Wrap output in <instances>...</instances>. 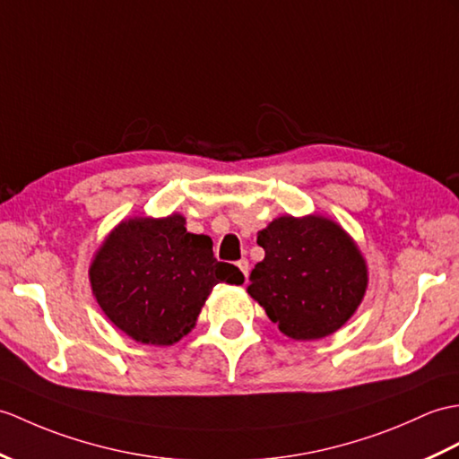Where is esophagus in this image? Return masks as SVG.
Listing matches in <instances>:
<instances>
[{"label":"esophagus","instance_id":"1","mask_svg":"<svg viewBox=\"0 0 459 459\" xmlns=\"http://www.w3.org/2000/svg\"><path fill=\"white\" fill-rule=\"evenodd\" d=\"M238 270L244 273V278H248V270H250V264H248V260L247 258H242V260H238Z\"/></svg>","mask_w":459,"mask_h":459}]
</instances>
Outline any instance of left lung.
<instances>
[{
    "label": "left lung",
    "instance_id": "1",
    "mask_svg": "<svg viewBox=\"0 0 459 459\" xmlns=\"http://www.w3.org/2000/svg\"><path fill=\"white\" fill-rule=\"evenodd\" d=\"M264 260L248 295L293 340H318L342 328L364 301V254L340 222L325 215L273 219L258 232Z\"/></svg>",
    "mask_w": 459,
    "mask_h": 459
}]
</instances>
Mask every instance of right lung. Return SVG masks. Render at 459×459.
Segmentation results:
<instances>
[{"instance_id": "obj_1", "label": "right lung", "mask_w": 459, "mask_h": 459, "mask_svg": "<svg viewBox=\"0 0 459 459\" xmlns=\"http://www.w3.org/2000/svg\"><path fill=\"white\" fill-rule=\"evenodd\" d=\"M242 285L232 264L217 262L207 234L186 229V217L136 215L121 221L95 250L90 283L109 321L151 346H172L191 333L212 287Z\"/></svg>"}]
</instances>
